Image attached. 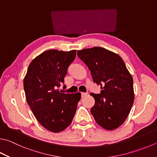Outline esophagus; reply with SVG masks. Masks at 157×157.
Wrapping results in <instances>:
<instances>
[{"label":"esophagus","mask_w":157,"mask_h":157,"mask_svg":"<svg viewBox=\"0 0 157 157\" xmlns=\"http://www.w3.org/2000/svg\"><path fill=\"white\" fill-rule=\"evenodd\" d=\"M81 95H82V98H84V97H86L88 94L86 93H82Z\"/></svg>","instance_id":"34e87169"}]
</instances>
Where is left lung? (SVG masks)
<instances>
[{"instance_id":"obj_1","label":"left lung","mask_w":157,"mask_h":157,"mask_svg":"<svg viewBox=\"0 0 157 157\" xmlns=\"http://www.w3.org/2000/svg\"><path fill=\"white\" fill-rule=\"evenodd\" d=\"M78 56L90 70L93 82L104 86L100 94H90L95 99L91 114L104 129H116L126 121L132 106V75L121 57L104 48L79 50Z\"/></svg>"}]
</instances>
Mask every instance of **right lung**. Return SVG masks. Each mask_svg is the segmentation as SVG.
I'll return each instance as SVG.
<instances>
[{
  "mask_svg": "<svg viewBox=\"0 0 157 157\" xmlns=\"http://www.w3.org/2000/svg\"><path fill=\"white\" fill-rule=\"evenodd\" d=\"M75 56L76 50L46 51L31 61L25 76L27 103L39 123L52 132L69 126L80 100V93H63L58 89Z\"/></svg>",
  "mask_w": 157,
  "mask_h": 157,
  "instance_id": "add662e5",
  "label": "right lung"
}]
</instances>
